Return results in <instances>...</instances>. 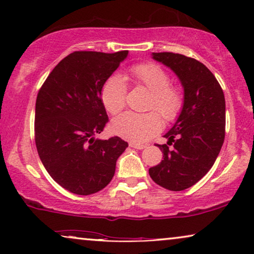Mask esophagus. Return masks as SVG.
I'll return each mask as SVG.
<instances>
[{"instance_id": "esophagus-1", "label": "esophagus", "mask_w": 254, "mask_h": 254, "mask_svg": "<svg viewBox=\"0 0 254 254\" xmlns=\"http://www.w3.org/2000/svg\"><path fill=\"white\" fill-rule=\"evenodd\" d=\"M129 145H130L131 148H134V149H138V150H142V149H144L145 147H147V145H145V144H141V143H134V142H130Z\"/></svg>"}]
</instances>
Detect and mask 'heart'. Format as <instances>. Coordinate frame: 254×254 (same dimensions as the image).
I'll return each instance as SVG.
<instances>
[{"instance_id":"heart-1","label":"heart","mask_w":254,"mask_h":254,"mask_svg":"<svg viewBox=\"0 0 254 254\" xmlns=\"http://www.w3.org/2000/svg\"><path fill=\"white\" fill-rule=\"evenodd\" d=\"M134 84L143 86L150 92L147 110L156 111L168 123L175 121L184 107L183 90L171 85L168 71L156 64H140L129 70ZM127 89L123 77L113 75L104 83L100 98L107 112L118 114L126 105ZM162 120L155 112L144 114L124 113L112 123V130L120 137L134 142H143L162 129Z\"/></svg>"}]
</instances>
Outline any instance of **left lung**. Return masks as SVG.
Wrapping results in <instances>:
<instances>
[{
	"instance_id": "1",
	"label": "left lung",
	"mask_w": 254,
	"mask_h": 254,
	"mask_svg": "<svg viewBox=\"0 0 254 254\" xmlns=\"http://www.w3.org/2000/svg\"><path fill=\"white\" fill-rule=\"evenodd\" d=\"M156 61L171 68L184 88V107L166 144H157L163 161L149 169L157 185L184 190L196 184L211 169L225 136V99L220 83L195 59L171 52L152 53ZM172 148H169V145Z\"/></svg>"
}]
</instances>
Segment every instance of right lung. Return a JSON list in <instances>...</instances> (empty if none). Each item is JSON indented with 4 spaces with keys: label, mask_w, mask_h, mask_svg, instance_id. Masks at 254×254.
<instances>
[{
    "label": "right lung",
    "mask_w": 254,
    "mask_h": 254,
    "mask_svg": "<svg viewBox=\"0 0 254 254\" xmlns=\"http://www.w3.org/2000/svg\"><path fill=\"white\" fill-rule=\"evenodd\" d=\"M127 55L74 52L55 65L38 92V154L52 178L69 192L90 195L106 187L128 147L119 136L95 138L109 121L102 88Z\"/></svg>",
    "instance_id": "1"
}]
</instances>
